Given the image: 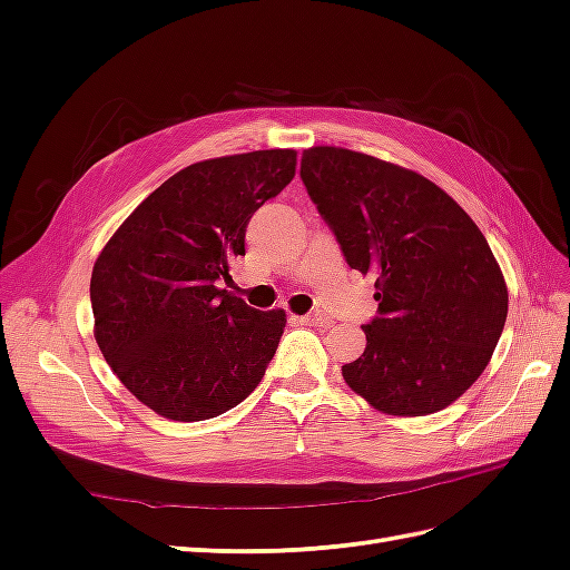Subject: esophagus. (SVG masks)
Segmentation results:
<instances>
[{
	"label": "esophagus",
	"instance_id": "1",
	"mask_svg": "<svg viewBox=\"0 0 570 570\" xmlns=\"http://www.w3.org/2000/svg\"><path fill=\"white\" fill-rule=\"evenodd\" d=\"M295 321L302 323V325H321V327L333 325V321L327 318V316H323V314H306V316H297Z\"/></svg>",
	"mask_w": 570,
	"mask_h": 570
}]
</instances>
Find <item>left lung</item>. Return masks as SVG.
<instances>
[{
	"instance_id": "left-lung-1",
	"label": "left lung",
	"mask_w": 570,
	"mask_h": 570,
	"mask_svg": "<svg viewBox=\"0 0 570 570\" xmlns=\"http://www.w3.org/2000/svg\"><path fill=\"white\" fill-rule=\"evenodd\" d=\"M306 193L347 264L375 275L377 316L342 377L390 416H428L469 390L502 337L509 292L485 235L435 183L342 147H312Z\"/></svg>"
}]
</instances>
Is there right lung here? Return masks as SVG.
I'll return each instance as SVG.
<instances>
[{"mask_svg":"<svg viewBox=\"0 0 570 570\" xmlns=\"http://www.w3.org/2000/svg\"><path fill=\"white\" fill-rule=\"evenodd\" d=\"M295 166V149L187 166L137 206L95 262V340L118 381L159 416L214 419L262 383L285 312H258L218 283L245 256L249 218Z\"/></svg>","mask_w":570,"mask_h":570,"instance_id":"obj_1","label":"right lung"}]
</instances>
